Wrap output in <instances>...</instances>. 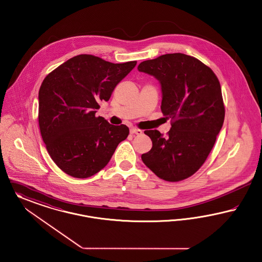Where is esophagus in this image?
<instances>
[{"instance_id": "esophagus-1", "label": "esophagus", "mask_w": 262, "mask_h": 262, "mask_svg": "<svg viewBox=\"0 0 262 262\" xmlns=\"http://www.w3.org/2000/svg\"><path fill=\"white\" fill-rule=\"evenodd\" d=\"M130 133H131V134H136V135H142L143 131H142L141 129L132 127V128H130Z\"/></svg>"}]
</instances>
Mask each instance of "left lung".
<instances>
[{
	"label": "left lung",
	"instance_id": "8db88e82",
	"mask_svg": "<svg viewBox=\"0 0 262 262\" xmlns=\"http://www.w3.org/2000/svg\"><path fill=\"white\" fill-rule=\"evenodd\" d=\"M138 70L160 81L161 110L171 124L166 137L158 130L145 131L152 147L142 161L165 181L188 179L205 163L224 123L220 82L210 67L182 53L144 61Z\"/></svg>",
	"mask_w": 262,
	"mask_h": 262
}]
</instances>
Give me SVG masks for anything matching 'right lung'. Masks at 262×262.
<instances>
[{
	"label": "right lung",
	"instance_id": "obj_1",
	"mask_svg": "<svg viewBox=\"0 0 262 262\" xmlns=\"http://www.w3.org/2000/svg\"><path fill=\"white\" fill-rule=\"evenodd\" d=\"M136 64H114L81 54L43 80L38 95L42 140L53 162L67 174L77 179L96 174L129 135L126 125L110 124L96 116V110L100 101L111 98L114 88Z\"/></svg>",
	"mask_w": 262,
	"mask_h": 262
}]
</instances>
